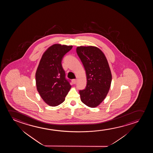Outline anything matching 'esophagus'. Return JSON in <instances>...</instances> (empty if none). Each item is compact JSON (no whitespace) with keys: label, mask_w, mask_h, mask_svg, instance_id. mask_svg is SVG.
<instances>
[{"label":"esophagus","mask_w":153,"mask_h":153,"mask_svg":"<svg viewBox=\"0 0 153 153\" xmlns=\"http://www.w3.org/2000/svg\"><path fill=\"white\" fill-rule=\"evenodd\" d=\"M77 82V79H73L72 80V82L74 84H76V82Z\"/></svg>","instance_id":"obj_1"}]
</instances>
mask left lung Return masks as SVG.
Instances as JSON below:
<instances>
[{"label": "left lung", "instance_id": "1", "mask_svg": "<svg viewBox=\"0 0 153 153\" xmlns=\"http://www.w3.org/2000/svg\"><path fill=\"white\" fill-rule=\"evenodd\" d=\"M76 52L86 71L87 82L85 89L79 90L81 101L88 107H97L111 86L109 64L102 52L95 46H78Z\"/></svg>", "mask_w": 153, "mask_h": 153}]
</instances>
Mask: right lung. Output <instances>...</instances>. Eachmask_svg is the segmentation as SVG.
I'll return each instance as SVG.
<instances>
[{
    "mask_svg": "<svg viewBox=\"0 0 153 153\" xmlns=\"http://www.w3.org/2000/svg\"><path fill=\"white\" fill-rule=\"evenodd\" d=\"M73 46L54 44L44 53L36 74L38 92L48 105L55 107L65 100L71 86L62 65L63 57Z\"/></svg>",
    "mask_w": 153,
    "mask_h": 153,
    "instance_id": "right-lung-1",
    "label": "right lung"
}]
</instances>
